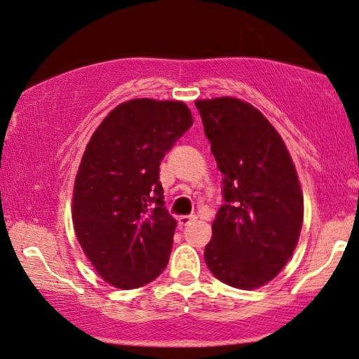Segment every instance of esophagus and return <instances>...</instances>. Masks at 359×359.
Segmentation results:
<instances>
[{
	"mask_svg": "<svg viewBox=\"0 0 359 359\" xmlns=\"http://www.w3.org/2000/svg\"><path fill=\"white\" fill-rule=\"evenodd\" d=\"M194 221H196V216H180V219H178L180 226H189L191 222H194Z\"/></svg>",
	"mask_w": 359,
	"mask_h": 359,
	"instance_id": "obj_1",
	"label": "esophagus"
}]
</instances>
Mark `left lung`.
Segmentation results:
<instances>
[{
	"instance_id": "1",
	"label": "left lung",
	"mask_w": 359,
	"mask_h": 359,
	"mask_svg": "<svg viewBox=\"0 0 359 359\" xmlns=\"http://www.w3.org/2000/svg\"><path fill=\"white\" fill-rule=\"evenodd\" d=\"M222 178V206L204 260L227 285L250 290L292 257L304 196L285 143L257 109L232 97L196 100Z\"/></svg>"
}]
</instances>
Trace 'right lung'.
<instances>
[{"mask_svg": "<svg viewBox=\"0 0 359 359\" xmlns=\"http://www.w3.org/2000/svg\"><path fill=\"white\" fill-rule=\"evenodd\" d=\"M193 125L183 102L120 104L92 135L74 186L72 221L99 276L118 288L155 280L168 264L176 221L160 165Z\"/></svg>", "mask_w": 359, "mask_h": 359, "instance_id": "right-lung-1", "label": "right lung"}]
</instances>
